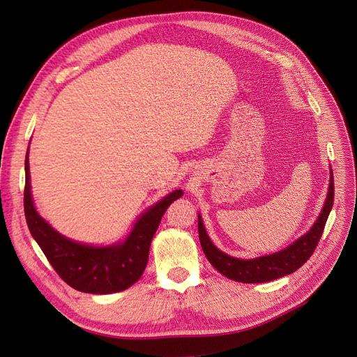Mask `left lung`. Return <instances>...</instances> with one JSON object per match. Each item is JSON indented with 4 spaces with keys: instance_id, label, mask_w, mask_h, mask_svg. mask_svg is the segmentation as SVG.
Wrapping results in <instances>:
<instances>
[{
    "instance_id": "1",
    "label": "left lung",
    "mask_w": 357,
    "mask_h": 357,
    "mask_svg": "<svg viewBox=\"0 0 357 357\" xmlns=\"http://www.w3.org/2000/svg\"><path fill=\"white\" fill-rule=\"evenodd\" d=\"M334 204V176L331 169V180H329V192L326 196V202L324 210L316 220V223L307 231L304 236L297 239L288 248L279 252L270 254L266 257L254 258V260H239L233 258L225 252H221L214 247L211 239L208 238L204 229V223L201 215H198V230H199V241L208 261L217 268L221 275L226 278L242 282V284H261V282L275 280L282 276H287L296 272L300 268L314 252L319 241L324 233L328 215L331 208Z\"/></svg>"
}]
</instances>
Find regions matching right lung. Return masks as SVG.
Instances as JSON below:
<instances>
[{"instance_id":"obj_1","label":"right lung","mask_w":357,"mask_h":357,"mask_svg":"<svg viewBox=\"0 0 357 357\" xmlns=\"http://www.w3.org/2000/svg\"><path fill=\"white\" fill-rule=\"evenodd\" d=\"M180 196H183V192L174 190L147 210L124 243L94 248L61 236L35 211L31 196L28 153L24 159L23 206L31 235L56 273L69 287L81 292L112 294L136 284L149 260L151 242L161 218L167 208Z\"/></svg>"}]
</instances>
